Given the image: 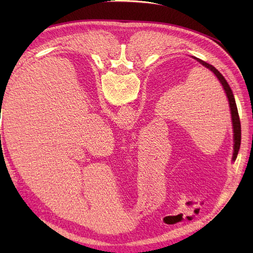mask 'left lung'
Here are the masks:
<instances>
[{"label": "left lung", "mask_w": 253, "mask_h": 253, "mask_svg": "<svg viewBox=\"0 0 253 253\" xmlns=\"http://www.w3.org/2000/svg\"><path fill=\"white\" fill-rule=\"evenodd\" d=\"M192 58H195V60L200 63L201 65H203L206 68H208L209 71H211L214 75H215L216 78L218 79L219 84H222V87L225 91V93H226L227 98H228V102H229V107H230V113H232V121H233V128H234V153H233V159L232 161L235 162L236 158H237V154L239 151V148H240V141H241V126H240V121H239V115H238V110H237V105H236V102H235V98H234V94H233V91L230 89L228 83L226 82V79L224 78L223 75L219 73L217 69L212 66L211 64H209L207 62H204L200 58L195 57V56H191Z\"/></svg>", "instance_id": "obj_1"}]
</instances>
